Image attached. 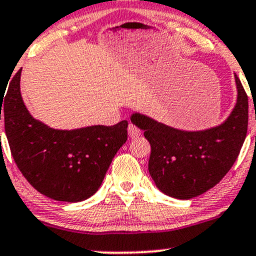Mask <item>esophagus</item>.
I'll return each mask as SVG.
<instances>
[{
  "mask_svg": "<svg viewBox=\"0 0 256 256\" xmlns=\"http://www.w3.org/2000/svg\"><path fill=\"white\" fill-rule=\"evenodd\" d=\"M128 135H130L131 138H136L141 135V130L134 124H130L128 125Z\"/></svg>",
  "mask_w": 256,
  "mask_h": 256,
  "instance_id": "34e87169",
  "label": "esophagus"
}]
</instances>
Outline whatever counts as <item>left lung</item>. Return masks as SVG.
Here are the masks:
<instances>
[{"instance_id": "8db88e82", "label": "left lung", "mask_w": 256, "mask_h": 256, "mask_svg": "<svg viewBox=\"0 0 256 256\" xmlns=\"http://www.w3.org/2000/svg\"><path fill=\"white\" fill-rule=\"evenodd\" d=\"M238 100L228 120L198 132L172 128L134 114L131 121L151 144L148 172L157 188L178 200H190L220 182L238 158L248 131V95L236 76Z\"/></svg>"}]
</instances>
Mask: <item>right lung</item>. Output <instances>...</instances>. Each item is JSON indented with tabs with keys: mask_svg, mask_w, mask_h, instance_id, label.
<instances>
[{
	"mask_svg": "<svg viewBox=\"0 0 256 256\" xmlns=\"http://www.w3.org/2000/svg\"><path fill=\"white\" fill-rule=\"evenodd\" d=\"M20 70L10 82L0 109L18 170L34 190L52 200L70 203L88 200L128 140V120L72 131L48 128L34 120L23 104Z\"/></svg>",
	"mask_w": 256,
	"mask_h": 256,
	"instance_id": "1",
	"label": "right lung"
}]
</instances>
